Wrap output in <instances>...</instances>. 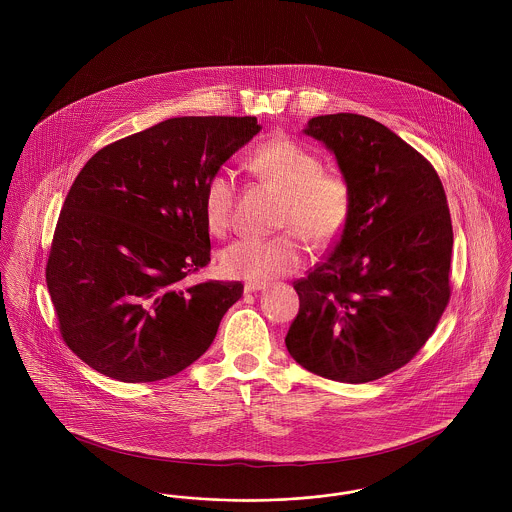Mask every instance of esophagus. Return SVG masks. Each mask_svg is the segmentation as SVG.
I'll list each match as a JSON object with an SVG mask.
<instances>
[{
  "instance_id": "obj_1",
  "label": "esophagus",
  "mask_w": 512,
  "mask_h": 512,
  "mask_svg": "<svg viewBox=\"0 0 512 512\" xmlns=\"http://www.w3.org/2000/svg\"><path fill=\"white\" fill-rule=\"evenodd\" d=\"M265 288H267V284H265V282H247L244 286V292H261V290H265Z\"/></svg>"
}]
</instances>
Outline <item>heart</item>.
Listing matches in <instances>:
<instances>
[{
	"mask_svg": "<svg viewBox=\"0 0 512 512\" xmlns=\"http://www.w3.org/2000/svg\"><path fill=\"white\" fill-rule=\"evenodd\" d=\"M249 167L261 180L284 194L278 226L286 232L272 238H242L220 253V270L230 278L265 282L303 265L307 247L336 244L351 215V192L345 180L320 172L315 153L288 136H276L257 147ZM236 180L228 171L213 172L203 188V219L211 234L228 232L234 215Z\"/></svg>",
	"mask_w": 512,
	"mask_h": 512,
	"instance_id": "b5f03b06",
	"label": "heart"
}]
</instances>
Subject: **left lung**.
<instances>
[{
	"mask_svg": "<svg viewBox=\"0 0 512 512\" xmlns=\"http://www.w3.org/2000/svg\"><path fill=\"white\" fill-rule=\"evenodd\" d=\"M303 132L336 155L351 215L328 257L293 282L286 347L313 374L365 384L407 365L449 303L447 197L434 167L374 119L322 115Z\"/></svg>",
	"mask_w": 512,
	"mask_h": 512,
	"instance_id": "8db88e82",
	"label": "left lung"
}]
</instances>
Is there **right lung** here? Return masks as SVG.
Returning a JSON list of instances; mask_svg holds the SVG:
<instances>
[{
	"label": "right lung",
	"instance_id": "add662e5",
	"mask_svg": "<svg viewBox=\"0 0 512 512\" xmlns=\"http://www.w3.org/2000/svg\"><path fill=\"white\" fill-rule=\"evenodd\" d=\"M255 117H176L99 149L78 172L46 282L63 341L101 374L155 382L197 361L242 282L182 280L211 261L201 197Z\"/></svg>",
	"mask_w": 512,
	"mask_h": 512
}]
</instances>
